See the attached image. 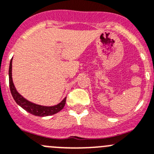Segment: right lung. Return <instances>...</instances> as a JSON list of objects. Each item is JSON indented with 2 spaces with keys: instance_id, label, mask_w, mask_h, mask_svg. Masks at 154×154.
<instances>
[{
  "instance_id": "right-lung-1",
  "label": "right lung",
  "mask_w": 154,
  "mask_h": 154,
  "mask_svg": "<svg viewBox=\"0 0 154 154\" xmlns=\"http://www.w3.org/2000/svg\"><path fill=\"white\" fill-rule=\"evenodd\" d=\"M9 84L11 94H12L16 103L19 106H20L26 111L29 112L30 114L34 115V116H41V117L51 116V115H54L61 111L63 108H64V105H65L66 98H64L59 104L56 105V106H39V105L34 104L32 103H30L28 100L24 99L21 95L19 94L18 92L16 90L15 87H14V83H13L12 80V59H11V63H10L9 67Z\"/></svg>"
}]
</instances>
